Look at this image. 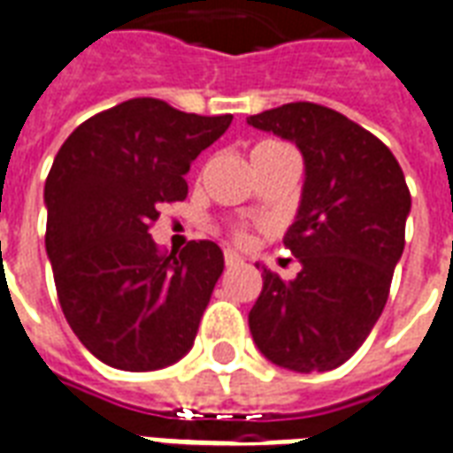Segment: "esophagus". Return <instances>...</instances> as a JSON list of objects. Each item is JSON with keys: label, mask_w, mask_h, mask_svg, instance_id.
<instances>
[{"label": "esophagus", "mask_w": 453, "mask_h": 453, "mask_svg": "<svg viewBox=\"0 0 453 453\" xmlns=\"http://www.w3.org/2000/svg\"><path fill=\"white\" fill-rule=\"evenodd\" d=\"M224 263L232 268V265H239V263H243V258L236 251H224Z\"/></svg>", "instance_id": "1"}]
</instances>
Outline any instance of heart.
Listing matches in <instances>:
<instances>
[{
    "instance_id": "1",
    "label": "heart",
    "mask_w": 453,
    "mask_h": 453,
    "mask_svg": "<svg viewBox=\"0 0 453 453\" xmlns=\"http://www.w3.org/2000/svg\"><path fill=\"white\" fill-rule=\"evenodd\" d=\"M239 239H243V234H239Z\"/></svg>"
}]
</instances>
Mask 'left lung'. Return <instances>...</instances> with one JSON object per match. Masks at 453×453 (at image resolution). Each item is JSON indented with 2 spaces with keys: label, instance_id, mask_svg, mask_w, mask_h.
I'll use <instances>...</instances> for the list:
<instances>
[{
  "label": "left lung",
  "instance_id": "left-lung-1",
  "mask_svg": "<svg viewBox=\"0 0 453 453\" xmlns=\"http://www.w3.org/2000/svg\"><path fill=\"white\" fill-rule=\"evenodd\" d=\"M246 121L293 141L304 160L300 207L283 236L303 271L283 280L263 265L253 342L288 371H332L386 307L412 207L405 175L383 141L322 104L293 102Z\"/></svg>",
  "mask_w": 453,
  "mask_h": 453
}]
</instances>
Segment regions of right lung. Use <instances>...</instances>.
Returning <instances> with one entry per match:
<instances>
[{
	"mask_svg": "<svg viewBox=\"0 0 453 453\" xmlns=\"http://www.w3.org/2000/svg\"><path fill=\"white\" fill-rule=\"evenodd\" d=\"M150 97L82 121L48 173L46 253L70 329L119 371H158L195 344L224 271L214 242L158 251L150 221L188 197L190 163L232 124Z\"/></svg>",
	"mask_w": 453,
	"mask_h": 453,
	"instance_id": "1",
	"label": "right lung"
}]
</instances>
